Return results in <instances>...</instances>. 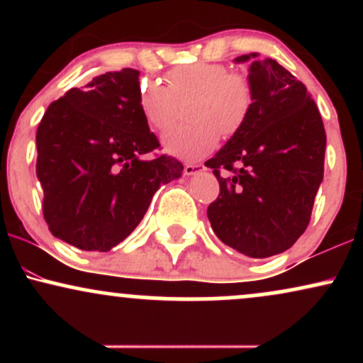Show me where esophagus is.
Instances as JSON below:
<instances>
[{
	"label": "esophagus",
	"mask_w": 363,
	"mask_h": 363,
	"mask_svg": "<svg viewBox=\"0 0 363 363\" xmlns=\"http://www.w3.org/2000/svg\"><path fill=\"white\" fill-rule=\"evenodd\" d=\"M205 170V165L203 164H186L184 165V174L186 176H194V174H199Z\"/></svg>",
	"instance_id": "obj_1"
}]
</instances>
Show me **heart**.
Wrapping results in <instances>:
<instances>
[{
    "label": "heart",
    "instance_id": "heart-1",
    "mask_svg": "<svg viewBox=\"0 0 363 363\" xmlns=\"http://www.w3.org/2000/svg\"><path fill=\"white\" fill-rule=\"evenodd\" d=\"M189 104V124L169 129L162 136V148L181 160H199L216 147L220 133L232 136L244 128L251 114L254 95L242 74L227 66L193 62L167 73V86L141 82L138 107L150 128L164 131L177 118L179 102Z\"/></svg>",
    "mask_w": 363,
    "mask_h": 363
}]
</instances>
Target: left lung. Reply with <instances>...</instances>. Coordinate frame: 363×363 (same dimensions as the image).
Returning <instances> with one entry per match:
<instances>
[{
    "label": "left lung",
    "instance_id": "8db88e82",
    "mask_svg": "<svg viewBox=\"0 0 363 363\" xmlns=\"http://www.w3.org/2000/svg\"><path fill=\"white\" fill-rule=\"evenodd\" d=\"M251 52L252 109L206 167L220 182L208 206L211 228L228 247L269 257L295 244L309 225L324 176L326 131L306 85L274 60Z\"/></svg>",
    "mask_w": 363,
    "mask_h": 363
}]
</instances>
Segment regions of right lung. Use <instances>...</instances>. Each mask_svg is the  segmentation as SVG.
Returning a JSON list of instances; mask_svg holds the SVG:
<instances>
[{"label": "right lung", "instance_id": "obj_1", "mask_svg": "<svg viewBox=\"0 0 363 363\" xmlns=\"http://www.w3.org/2000/svg\"><path fill=\"white\" fill-rule=\"evenodd\" d=\"M140 72L94 78L52 102L37 128V177L54 237L82 251H111L138 227L158 187L182 176L138 107Z\"/></svg>", "mask_w": 363, "mask_h": 363}]
</instances>
